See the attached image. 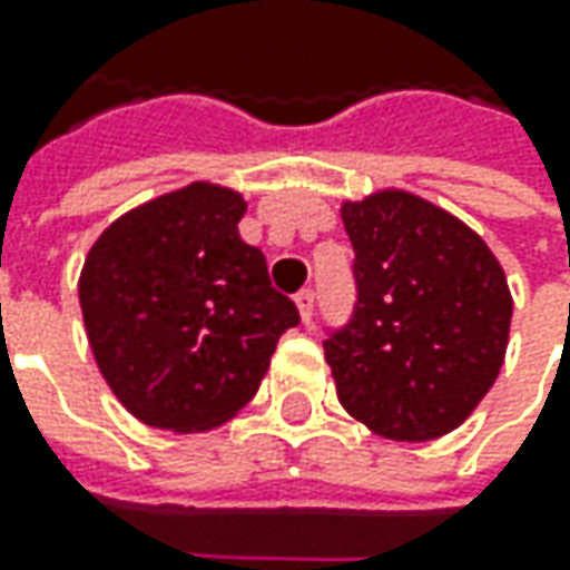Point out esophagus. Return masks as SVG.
<instances>
[{"label": "esophagus", "mask_w": 570, "mask_h": 570, "mask_svg": "<svg viewBox=\"0 0 570 570\" xmlns=\"http://www.w3.org/2000/svg\"><path fill=\"white\" fill-rule=\"evenodd\" d=\"M314 301H317V295H314L311 288H304V292H297L295 295L297 314H301V320H304V323H311V320H314Z\"/></svg>", "instance_id": "34e87169"}]
</instances>
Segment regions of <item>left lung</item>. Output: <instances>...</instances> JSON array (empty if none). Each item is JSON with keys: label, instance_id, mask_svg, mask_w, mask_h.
I'll use <instances>...</instances> for the list:
<instances>
[{"label": "left lung", "instance_id": "1", "mask_svg": "<svg viewBox=\"0 0 570 570\" xmlns=\"http://www.w3.org/2000/svg\"><path fill=\"white\" fill-rule=\"evenodd\" d=\"M355 314L323 342L342 409L390 441L450 434L492 390L514 301L489 244L456 215L381 189L342 203Z\"/></svg>", "mask_w": 570, "mask_h": 570}]
</instances>
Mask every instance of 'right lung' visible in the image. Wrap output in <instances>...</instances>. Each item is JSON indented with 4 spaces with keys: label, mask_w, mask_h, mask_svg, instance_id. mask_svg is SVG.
Listing matches in <instances>:
<instances>
[{
    "label": "right lung",
    "mask_w": 570,
    "mask_h": 570,
    "mask_svg": "<svg viewBox=\"0 0 570 570\" xmlns=\"http://www.w3.org/2000/svg\"><path fill=\"white\" fill-rule=\"evenodd\" d=\"M244 212L240 193L196 180L120 215L85 256L78 301L95 362L145 425L228 422L301 320L259 247L240 240Z\"/></svg>",
    "instance_id": "right-lung-1"
}]
</instances>
